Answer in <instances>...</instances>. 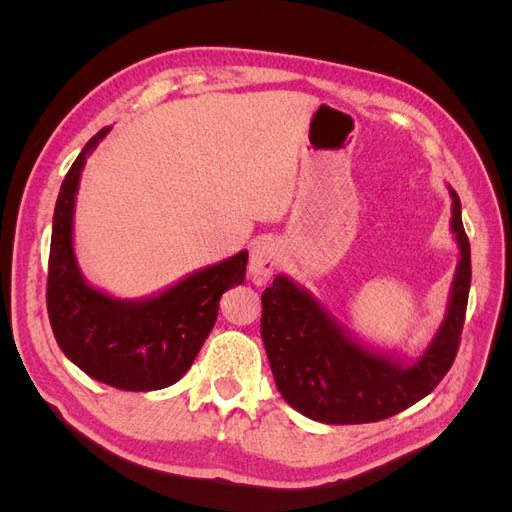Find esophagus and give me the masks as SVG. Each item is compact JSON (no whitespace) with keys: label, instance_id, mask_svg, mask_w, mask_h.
<instances>
[{"label":"esophagus","instance_id":"obj_1","mask_svg":"<svg viewBox=\"0 0 512 512\" xmlns=\"http://www.w3.org/2000/svg\"><path fill=\"white\" fill-rule=\"evenodd\" d=\"M282 265V247L275 239H262L254 243L252 254H250V267H247V273H250V280L256 286H265L273 273L280 269Z\"/></svg>","mask_w":512,"mask_h":512}]
</instances>
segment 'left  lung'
<instances>
[{
	"label": "left lung",
	"mask_w": 512,
	"mask_h": 512,
	"mask_svg": "<svg viewBox=\"0 0 512 512\" xmlns=\"http://www.w3.org/2000/svg\"><path fill=\"white\" fill-rule=\"evenodd\" d=\"M448 192L459 262L444 320L418 359L367 346L286 275H277L262 292V342L277 391L294 410L327 425L376 423L427 397L451 369L466 320L472 265L461 200L453 188Z\"/></svg>",
	"instance_id": "left-lung-1"
}]
</instances>
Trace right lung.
<instances>
[{
	"mask_svg": "<svg viewBox=\"0 0 512 512\" xmlns=\"http://www.w3.org/2000/svg\"><path fill=\"white\" fill-rule=\"evenodd\" d=\"M108 132L102 128L89 138L61 183L46 307L61 352L87 376L121 391H158L192 367L218 320L220 297L245 280L247 252L198 269L145 299H117L91 286L74 254V203L87 156Z\"/></svg>",
	"mask_w": 512,
	"mask_h": 512,
	"instance_id": "right-lung-1",
	"label": "right lung"
}]
</instances>
